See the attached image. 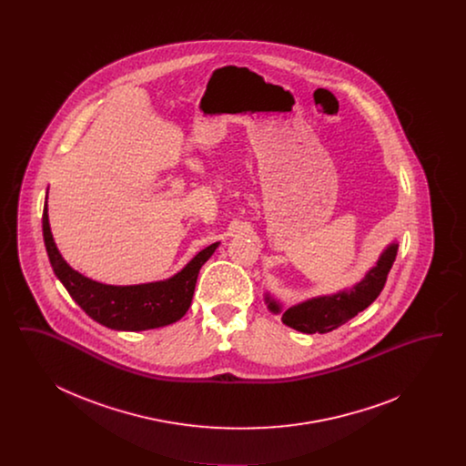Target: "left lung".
I'll return each mask as SVG.
<instances>
[{"label": "left lung", "mask_w": 466, "mask_h": 466, "mask_svg": "<svg viewBox=\"0 0 466 466\" xmlns=\"http://www.w3.org/2000/svg\"><path fill=\"white\" fill-rule=\"evenodd\" d=\"M397 251L399 244H388L377 258L376 266L369 268V272L351 289H340L332 295L312 297L289 309H283L279 300L266 293L267 309L272 314H281V321L293 330L302 333L332 332L376 300L384 289L388 272L397 258Z\"/></svg>", "instance_id": "8db88e82"}]
</instances>
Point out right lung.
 <instances>
[{
  "mask_svg": "<svg viewBox=\"0 0 466 466\" xmlns=\"http://www.w3.org/2000/svg\"><path fill=\"white\" fill-rule=\"evenodd\" d=\"M44 241L50 266L65 285L71 299L90 318L111 330L141 332L171 325L185 316L192 304L200 267L215 253L220 243L209 244L199 251L173 278L143 285L115 287L97 283L69 267L54 243L46 200L44 206Z\"/></svg>",
  "mask_w": 466,
  "mask_h": 466,
  "instance_id": "add662e5",
  "label": "right lung"
}]
</instances>
